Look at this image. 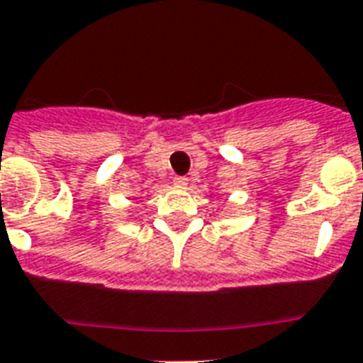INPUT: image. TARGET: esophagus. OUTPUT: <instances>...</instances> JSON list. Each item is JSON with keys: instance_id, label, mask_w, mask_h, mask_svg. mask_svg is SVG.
Masks as SVG:
<instances>
[{"instance_id": "obj_1", "label": "esophagus", "mask_w": 363, "mask_h": 363, "mask_svg": "<svg viewBox=\"0 0 363 363\" xmlns=\"http://www.w3.org/2000/svg\"><path fill=\"white\" fill-rule=\"evenodd\" d=\"M172 182H174V185H176V187H185L189 179L185 178V176H176V178H174Z\"/></svg>"}]
</instances>
